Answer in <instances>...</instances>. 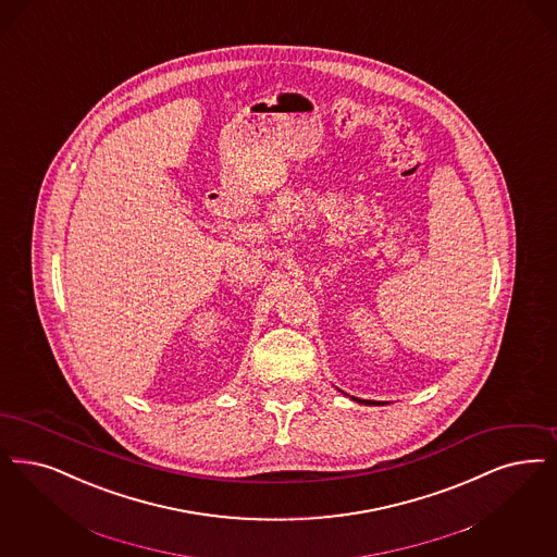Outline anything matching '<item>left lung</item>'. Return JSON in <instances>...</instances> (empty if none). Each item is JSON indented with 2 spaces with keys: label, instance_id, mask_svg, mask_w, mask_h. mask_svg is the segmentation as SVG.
Returning <instances> with one entry per match:
<instances>
[{
  "label": "left lung",
  "instance_id": "8db88e82",
  "mask_svg": "<svg viewBox=\"0 0 557 557\" xmlns=\"http://www.w3.org/2000/svg\"><path fill=\"white\" fill-rule=\"evenodd\" d=\"M355 400H357V398H355ZM367 404H371V401H367Z\"/></svg>",
  "mask_w": 557,
  "mask_h": 557
}]
</instances>
